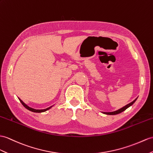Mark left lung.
Instances as JSON below:
<instances>
[{"instance_id":"left-lung-1","label":"left lung","mask_w":153,"mask_h":153,"mask_svg":"<svg viewBox=\"0 0 153 153\" xmlns=\"http://www.w3.org/2000/svg\"><path fill=\"white\" fill-rule=\"evenodd\" d=\"M136 100H137V98H136L135 100H134L132 102H131L130 103L128 104V105H126V106H125L124 107L121 108L119 109L118 110L114 111H111V112H103V114H107V115H116V114H120V113L123 112V111H125L126 109H127L128 107H130V106H132V105H133V104L135 102V101H136Z\"/></svg>"}]
</instances>
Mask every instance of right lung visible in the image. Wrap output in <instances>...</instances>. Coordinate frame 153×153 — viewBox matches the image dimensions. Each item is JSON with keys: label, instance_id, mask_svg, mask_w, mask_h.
Listing matches in <instances>:
<instances>
[{"label": "right lung", "instance_id": "add662e5", "mask_svg": "<svg viewBox=\"0 0 153 153\" xmlns=\"http://www.w3.org/2000/svg\"><path fill=\"white\" fill-rule=\"evenodd\" d=\"M19 100H20V102L22 103V105H23L26 108H27V110H30V111H33V112H36V113H41V112H44V111H47V110H49L51 108H52L53 107V106H51V107H48V108H46V109H43V110H36V109H33V108H30V107H29L28 106H27V105H26V104L25 103V102H23V100H21L19 98Z\"/></svg>", "mask_w": 153, "mask_h": 153}]
</instances>
